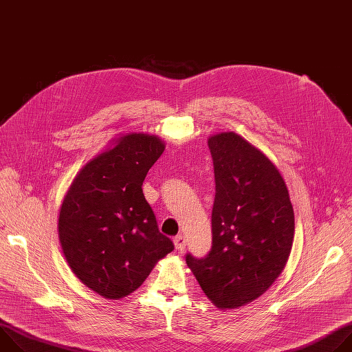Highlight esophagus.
<instances>
[{
    "label": "esophagus",
    "instance_id": "obj_1",
    "mask_svg": "<svg viewBox=\"0 0 352 352\" xmlns=\"http://www.w3.org/2000/svg\"><path fill=\"white\" fill-rule=\"evenodd\" d=\"M174 245L178 250H184L185 249V238L182 235H177L174 238Z\"/></svg>",
    "mask_w": 352,
    "mask_h": 352
}]
</instances>
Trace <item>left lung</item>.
Listing matches in <instances>:
<instances>
[{
    "instance_id": "left-lung-1",
    "label": "left lung",
    "mask_w": 352,
    "mask_h": 352,
    "mask_svg": "<svg viewBox=\"0 0 352 352\" xmlns=\"http://www.w3.org/2000/svg\"><path fill=\"white\" fill-rule=\"evenodd\" d=\"M214 167L212 249L186 265L221 309L252 302L283 272L294 239V210L277 167L234 132L208 140Z\"/></svg>"
}]
</instances>
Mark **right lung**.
Returning <instances> with one entry per match:
<instances>
[{"mask_svg":"<svg viewBox=\"0 0 352 352\" xmlns=\"http://www.w3.org/2000/svg\"><path fill=\"white\" fill-rule=\"evenodd\" d=\"M164 147L155 135H124L79 171L64 197L58 234L65 259L86 287L107 299L139 288L174 249L142 190Z\"/></svg>","mask_w":352,"mask_h":352,"instance_id":"right-lung-1","label":"right lung"}]
</instances>
